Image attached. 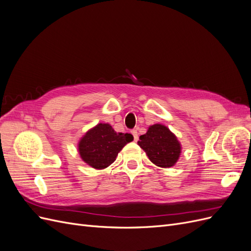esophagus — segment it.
Instances as JSON below:
<instances>
[{
  "label": "esophagus",
  "instance_id": "obj_1",
  "mask_svg": "<svg viewBox=\"0 0 251 251\" xmlns=\"http://www.w3.org/2000/svg\"><path fill=\"white\" fill-rule=\"evenodd\" d=\"M131 133L134 136V140L137 141L138 140V132H137V130H133Z\"/></svg>",
  "mask_w": 251,
  "mask_h": 251
}]
</instances>
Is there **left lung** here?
<instances>
[{
    "mask_svg": "<svg viewBox=\"0 0 251 251\" xmlns=\"http://www.w3.org/2000/svg\"><path fill=\"white\" fill-rule=\"evenodd\" d=\"M138 146L146 151L150 160L160 168L176 164L181 154V144L174 133L163 125L156 124L139 137Z\"/></svg>",
    "mask_w": 251,
    "mask_h": 251,
    "instance_id": "8db88e82",
    "label": "left lung"
}]
</instances>
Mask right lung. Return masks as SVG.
<instances>
[{
    "instance_id": "obj_1",
    "label": "right lung",
    "mask_w": 251,
    "mask_h": 251,
    "mask_svg": "<svg viewBox=\"0 0 251 251\" xmlns=\"http://www.w3.org/2000/svg\"><path fill=\"white\" fill-rule=\"evenodd\" d=\"M133 139V135L117 133L109 124H98L80 138L78 153L88 165L103 170L116 160L119 151Z\"/></svg>"
}]
</instances>
